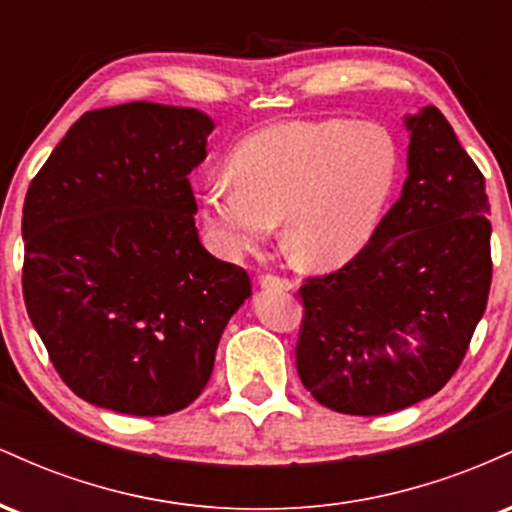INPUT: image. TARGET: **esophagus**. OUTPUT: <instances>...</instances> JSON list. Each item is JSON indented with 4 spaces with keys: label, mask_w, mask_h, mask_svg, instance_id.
I'll return each instance as SVG.
<instances>
[{
    "label": "esophagus",
    "mask_w": 512,
    "mask_h": 512,
    "mask_svg": "<svg viewBox=\"0 0 512 512\" xmlns=\"http://www.w3.org/2000/svg\"><path fill=\"white\" fill-rule=\"evenodd\" d=\"M260 286L262 289H274V291H291L293 284L286 276H276V274H264L260 276Z\"/></svg>",
    "instance_id": "obj_1"
}]
</instances>
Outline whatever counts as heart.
I'll list each match as a JSON object with an SVG mask.
<instances>
[{"label":"heart","instance_id":"1","mask_svg":"<svg viewBox=\"0 0 512 512\" xmlns=\"http://www.w3.org/2000/svg\"><path fill=\"white\" fill-rule=\"evenodd\" d=\"M399 146L378 125L298 120L264 127L199 192L207 236L219 255L240 260L262 248L284 219L296 262L337 269L368 248L399 182Z\"/></svg>","mask_w":512,"mask_h":512}]
</instances>
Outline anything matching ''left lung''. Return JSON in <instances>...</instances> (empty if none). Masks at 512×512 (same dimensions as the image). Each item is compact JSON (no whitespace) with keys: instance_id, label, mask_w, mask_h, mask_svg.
Wrapping results in <instances>:
<instances>
[{"instance_id":"8db88e82","label":"left lung","mask_w":512,"mask_h":512,"mask_svg":"<svg viewBox=\"0 0 512 512\" xmlns=\"http://www.w3.org/2000/svg\"><path fill=\"white\" fill-rule=\"evenodd\" d=\"M407 180L368 248L301 286L296 368L322 407L407 409L460 368L491 289L484 175L436 105L404 117Z\"/></svg>"}]
</instances>
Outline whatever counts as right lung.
<instances>
[{
  "mask_svg": "<svg viewBox=\"0 0 512 512\" xmlns=\"http://www.w3.org/2000/svg\"><path fill=\"white\" fill-rule=\"evenodd\" d=\"M209 115L161 103L91 110L23 202V301L52 366L88 404L166 416L202 395L250 276L199 243L187 175Z\"/></svg>",
  "mask_w": 512,
  "mask_h": 512,
  "instance_id": "1",
  "label": "right lung"
}]
</instances>
